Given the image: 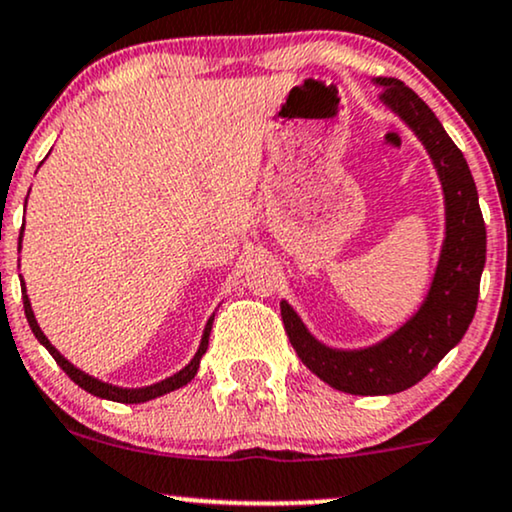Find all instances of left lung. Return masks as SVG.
Returning a JSON list of instances; mask_svg holds the SVG:
<instances>
[{
  "mask_svg": "<svg viewBox=\"0 0 512 512\" xmlns=\"http://www.w3.org/2000/svg\"><path fill=\"white\" fill-rule=\"evenodd\" d=\"M381 100L403 119L432 155L446 193V243L432 291L415 317L379 346L331 350L307 334L298 315L281 303L286 334L300 360L319 379L355 396H386L415 386L458 346L470 326L486 260V226L477 186L463 152L443 131L432 109L396 78H377Z\"/></svg>",
  "mask_w": 512,
  "mask_h": 512,
  "instance_id": "1",
  "label": "left lung"
}]
</instances>
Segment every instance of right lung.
Masks as SVG:
<instances>
[{"label": "right lung", "mask_w": 512, "mask_h": 512, "mask_svg": "<svg viewBox=\"0 0 512 512\" xmlns=\"http://www.w3.org/2000/svg\"><path fill=\"white\" fill-rule=\"evenodd\" d=\"M23 310H26V319H28L30 329H33L35 338H38L42 346H45V348L49 350V355H52L54 360H57V365H59L61 369H64L66 374H69L71 381H76L80 389H85L88 393H92V396H100V398H107V400H116V403H145V400H152V398H157V396H164V393L176 391V389H181V386H186L188 381L193 379L195 374H197V367H200V357L205 355V350H207V346H209V331H212V322H214V317L207 322L205 334H202L200 350H197L195 357H193V360H190V365H188L186 369H181V372L174 374V377L159 381V384H155V386H145V389H119V386L104 384V381L95 379V377H88V374H85V372H80L78 367H73L71 362L66 360V357L61 355L59 350L54 348L52 343L47 341V336L42 334L38 322H35L33 310H30V300H28V295H26V286H23Z\"/></svg>", "instance_id": "right-lung-1"}]
</instances>
